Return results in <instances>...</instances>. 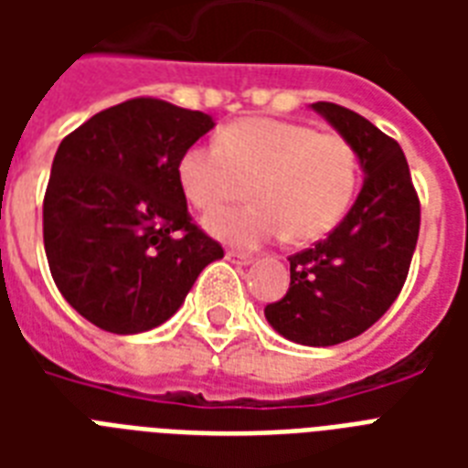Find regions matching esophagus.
<instances>
[{"label":"esophagus","mask_w":468,"mask_h":468,"mask_svg":"<svg viewBox=\"0 0 468 468\" xmlns=\"http://www.w3.org/2000/svg\"><path fill=\"white\" fill-rule=\"evenodd\" d=\"M226 260H228V262H233V264H250V262H252V257L240 255V252H233V250H228Z\"/></svg>","instance_id":"obj_1"}]
</instances>
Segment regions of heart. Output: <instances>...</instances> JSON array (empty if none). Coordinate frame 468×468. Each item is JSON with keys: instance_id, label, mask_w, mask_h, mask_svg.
Wrapping results in <instances>:
<instances>
[{"instance_id": "1", "label": "heart", "mask_w": 468, "mask_h": 468, "mask_svg": "<svg viewBox=\"0 0 468 468\" xmlns=\"http://www.w3.org/2000/svg\"><path fill=\"white\" fill-rule=\"evenodd\" d=\"M179 186L198 211H216L252 182L248 211L213 213L206 230L238 248H257L289 235L318 240L347 213L359 165L352 145L303 123L245 119L220 131L218 141L194 143L179 157Z\"/></svg>"}]
</instances>
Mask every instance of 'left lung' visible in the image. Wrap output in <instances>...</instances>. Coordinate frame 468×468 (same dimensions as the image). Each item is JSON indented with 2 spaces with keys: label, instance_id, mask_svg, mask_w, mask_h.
I'll return each instance as SVG.
<instances>
[{
  "label": "left lung",
  "instance_id": "obj_1",
  "mask_svg": "<svg viewBox=\"0 0 468 468\" xmlns=\"http://www.w3.org/2000/svg\"><path fill=\"white\" fill-rule=\"evenodd\" d=\"M352 145L364 182L340 226L289 257L292 284L264 318L282 337L330 347L362 335L403 289L420 230V201L396 141L345 106L311 104Z\"/></svg>",
  "mask_w": 468,
  "mask_h": 468
}]
</instances>
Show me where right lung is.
<instances>
[{"instance_id":"add662e5","label":"right lung","mask_w":468,"mask_h":468,"mask_svg":"<svg viewBox=\"0 0 468 468\" xmlns=\"http://www.w3.org/2000/svg\"><path fill=\"white\" fill-rule=\"evenodd\" d=\"M216 126L208 113L131 99L60 143L43 201V242L69 306L113 335H138L179 311L223 257L198 230L179 157Z\"/></svg>"}]
</instances>
